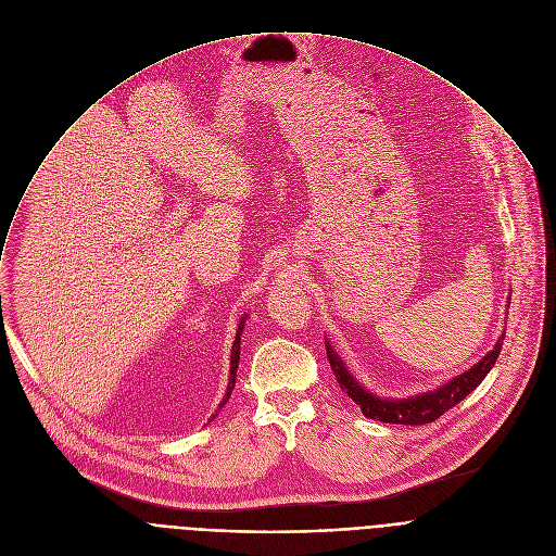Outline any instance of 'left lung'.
Listing matches in <instances>:
<instances>
[{"mask_svg": "<svg viewBox=\"0 0 556 556\" xmlns=\"http://www.w3.org/2000/svg\"><path fill=\"white\" fill-rule=\"evenodd\" d=\"M510 303V301H508ZM506 334V332H504ZM504 334L500 337V341L495 343V348L478 363L472 365L470 369H466L464 374L455 376L453 380L444 382L442 387L433 389V391H425L418 395H409V399L403 401H391V399H378V395L369 393L363 384L356 382V378L348 371L345 363L341 361V356L334 352L332 343L326 339V350H328V361L330 367L341 384V389L350 395V399L361 407L363 416L371 418V420H380V422H389V425H429L433 420H438L442 414H446L451 407H455L457 403H462L466 395L478 387L486 374L493 369L500 352H502V343H504Z\"/></svg>", "mask_w": 556, "mask_h": 556, "instance_id": "8db88e82", "label": "left lung"}]
</instances>
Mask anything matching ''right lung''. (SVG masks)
<instances>
[{
    "label": "right lung",
    "mask_w": 556,
    "mask_h": 556,
    "mask_svg": "<svg viewBox=\"0 0 556 556\" xmlns=\"http://www.w3.org/2000/svg\"><path fill=\"white\" fill-rule=\"evenodd\" d=\"M244 324H247V314L242 316L240 324H237V334H235V341H232V352H230V376H228V387H226V393H224V399H222L219 407H222V405H226V401L230 399V391H232V387H235L237 365H240V337H242Z\"/></svg>",
    "instance_id": "right-lung-1"
}]
</instances>
